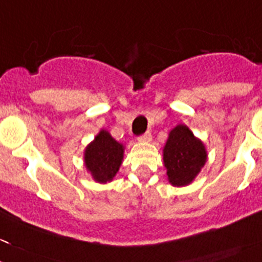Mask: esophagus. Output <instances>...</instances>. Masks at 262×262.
Segmentation results:
<instances>
[{
    "mask_svg": "<svg viewBox=\"0 0 262 262\" xmlns=\"http://www.w3.org/2000/svg\"><path fill=\"white\" fill-rule=\"evenodd\" d=\"M139 142H150L151 141V133L150 132H146L145 134H142L141 137H138Z\"/></svg>",
    "mask_w": 262,
    "mask_h": 262,
    "instance_id": "34e87169",
    "label": "esophagus"
}]
</instances>
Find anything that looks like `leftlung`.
I'll return each mask as SVG.
<instances>
[{
  "label": "left lung",
  "instance_id": "obj_1",
  "mask_svg": "<svg viewBox=\"0 0 262 262\" xmlns=\"http://www.w3.org/2000/svg\"><path fill=\"white\" fill-rule=\"evenodd\" d=\"M167 176L173 186H186L199 174L207 161V150L186 125L170 130L163 150Z\"/></svg>",
  "mask_w": 262,
  "mask_h": 262
}]
</instances>
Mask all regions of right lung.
Wrapping results in <instances>:
<instances>
[{"label":"right lung","instance_id":"right-lung-1","mask_svg":"<svg viewBox=\"0 0 262 262\" xmlns=\"http://www.w3.org/2000/svg\"><path fill=\"white\" fill-rule=\"evenodd\" d=\"M124 146L112 138L111 134L102 129L94 141L86 146L84 152L85 167L94 181L107 183L114 180L123 163Z\"/></svg>","mask_w":262,"mask_h":262}]
</instances>
